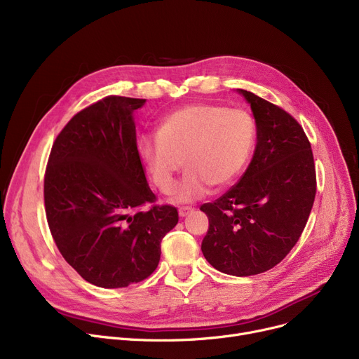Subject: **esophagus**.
I'll list each match as a JSON object with an SVG mask.
<instances>
[{"label": "esophagus", "mask_w": 359, "mask_h": 359, "mask_svg": "<svg viewBox=\"0 0 359 359\" xmlns=\"http://www.w3.org/2000/svg\"><path fill=\"white\" fill-rule=\"evenodd\" d=\"M192 211H194L192 206H182V208H179V215L186 217L187 214H191Z\"/></svg>", "instance_id": "esophagus-1"}]
</instances>
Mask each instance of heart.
<instances>
[{
    "label": "heart",
    "mask_w": 359,
    "mask_h": 359,
    "mask_svg": "<svg viewBox=\"0 0 359 359\" xmlns=\"http://www.w3.org/2000/svg\"><path fill=\"white\" fill-rule=\"evenodd\" d=\"M257 128L248 110L214 103L183 106L160 122L156 138H142L141 156L163 194H172L176 175L189 168L179 187L177 201L189 202L210 187L233 183L246 167L256 144Z\"/></svg>",
    "instance_id": "heart-1"
}]
</instances>
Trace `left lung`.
<instances>
[{"mask_svg":"<svg viewBox=\"0 0 359 359\" xmlns=\"http://www.w3.org/2000/svg\"><path fill=\"white\" fill-rule=\"evenodd\" d=\"M257 128L253 158L241 179L203 203L210 229L202 253L227 275L266 272L301 237L316 198V167L304 129L279 106L238 88Z\"/></svg>","mask_w":359,"mask_h":359,"instance_id":"obj_1","label":"left lung"}]
</instances>
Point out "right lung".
I'll return each mask as SVG.
<instances>
[{
	"mask_svg": "<svg viewBox=\"0 0 359 359\" xmlns=\"http://www.w3.org/2000/svg\"><path fill=\"white\" fill-rule=\"evenodd\" d=\"M145 99L107 96L80 110L56 137L43 182L56 248L77 273L102 288L144 280L177 210L158 205L137 147L132 113Z\"/></svg>",
	"mask_w": 359,
	"mask_h": 359,
	"instance_id": "right-lung-1",
	"label": "right lung"
}]
</instances>
